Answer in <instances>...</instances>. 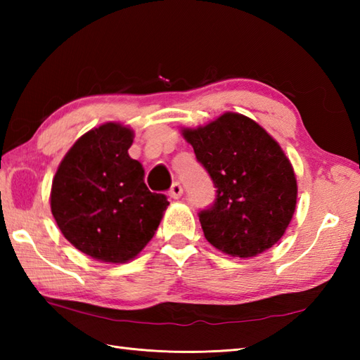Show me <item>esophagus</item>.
<instances>
[{
    "label": "esophagus",
    "instance_id": "1",
    "mask_svg": "<svg viewBox=\"0 0 360 360\" xmlns=\"http://www.w3.org/2000/svg\"><path fill=\"white\" fill-rule=\"evenodd\" d=\"M182 193H184V190H182V186L179 184V182H174V184L170 188V196L173 198V200H179V198L182 196Z\"/></svg>",
    "mask_w": 360,
    "mask_h": 360
}]
</instances>
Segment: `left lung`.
I'll use <instances>...</instances> for the list:
<instances>
[{
	"mask_svg": "<svg viewBox=\"0 0 360 360\" xmlns=\"http://www.w3.org/2000/svg\"><path fill=\"white\" fill-rule=\"evenodd\" d=\"M217 187L200 213L204 236L231 257L252 258L285 235L297 205L294 167L280 143L240 112L227 111L196 128H181Z\"/></svg>",
	"mask_w": 360,
	"mask_h": 360,
	"instance_id": "8db88e82",
	"label": "left lung"
}]
</instances>
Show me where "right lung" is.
<instances>
[{
    "label": "right lung",
    "mask_w": 360,
    "mask_h": 360,
    "mask_svg": "<svg viewBox=\"0 0 360 360\" xmlns=\"http://www.w3.org/2000/svg\"><path fill=\"white\" fill-rule=\"evenodd\" d=\"M134 131L106 122L80 136L52 179L51 212L75 249L102 263L122 264L141 254L168 207L151 193L143 167L131 159Z\"/></svg>",
    "instance_id": "obj_1"
}]
</instances>
